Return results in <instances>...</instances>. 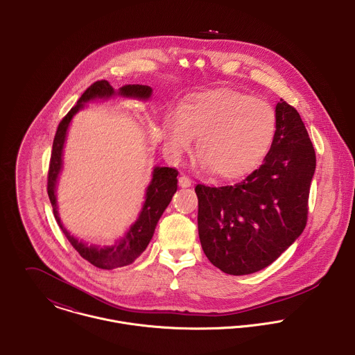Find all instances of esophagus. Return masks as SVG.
Instances as JSON below:
<instances>
[{
	"instance_id": "34e87169",
	"label": "esophagus",
	"mask_w": 355,
	"mask_h": 355,
	"mask_svg": "<svg viewBox=\"0 0 355 355\" xmlns=\"http://www.w3.org/2000/svg\"><path fill=\"white\" fill-rule=\"evenodd\" d=\"M179 184H180V187H183V189H187V187H191L193 186V182L187 178V176H180L179 178Z\"/></svg>"
}]
</instances>
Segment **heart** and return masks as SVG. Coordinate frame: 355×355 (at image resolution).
<instances>
[{
    "instance_id": "heart-1",
    "label": "heart",
    "mask_w": 355,
    "mask_h": 355,
    "mask_svg": "<svg viewBox=\"0 0 355 355\" xmlns=\"http://www.w3.org/2000/svg\"><path fill=\"white\" fill-rule=\"evenodd\" d=\"M276 127V112L268 102L236 90L216 89L184 98L178 112L165 114L162 137L173 158L189 152L198 137L200 166L232 180L261 164Z\"/></svg>"
}]
</instances>
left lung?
I'll list each match as a JSON object with an SVG mask.
<instances>
[{
	"mask_svg": "<svg viewBox=\"0 0 355 355\" xmlns=\"http://www.w3.org/2000/svg\"><path fill=\"white\" fill-rule=\"evenodd\" d=\"M262 165L234 186L198 184V234L207 259L228 275L258 272L304 232L315 153L295 107L280 100Z\"/></svg>",
	"mask_w": 355,
	"mask_h": 355,
	"instance_id": "1",
	"label": "left lung"
}]
</instances>
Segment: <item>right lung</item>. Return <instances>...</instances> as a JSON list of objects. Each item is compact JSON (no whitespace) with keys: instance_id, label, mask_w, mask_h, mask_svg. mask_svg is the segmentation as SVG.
I'll use <instances>...</instances> for the list:
<instances>
[{"instance_id":"obj_1","label":"right lung","mask_w":355,"mask_h":355,"mask_svg":"<svg viewBox=\"0 0 355 355\" xmlns=\"http://www.w3.org/2000/svg\"><path fill=\"white\" fill-rule=\"evenodd\" d=\"M153 89L145 85H125L120 87L117 92L109 85L106 80H98L93 83L76 102V105L67 113V116L60 121L51 150V165H49V176H48V194L53 206V214L60 225L61 231L73 246V249L80 254L85 259L100 269H114L120 266H125L132 263L141 254L144 253L148 245L152 241L154 230L164 210L171 202L173 194L178 190V171L175 168L168 166H154L152 180L146 189L145 202L142 210L137 218V221L128 228L124 236H120L114 245L110 246H97L87 245L83 241H79L62 225L61 218L58 216V206L55 189L58 176L62 169V150L67 139V132L73 116L85 109L86 102L94 100H107L110 97H124V98H135L139 101H148L152 96Z\"/></svg>"}]
</instances>
